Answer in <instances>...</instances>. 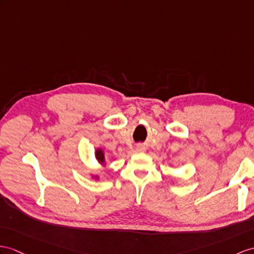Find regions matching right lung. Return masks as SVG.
Returning a JSON list of instances; mask_svg holds the SVG:
<instances>
[{
  "mask_svg": "<svg viewBox=\"0 0 254 254\" xmlns=\"http://www.w3.org/2000/svg\"><path fill=\"white\" fill-rule=\"evenodd\" d=\"M95 158H96V160H97V163L100 165L102 168H108V166H107V163H106V154H104V150L102 147H98L97 150H96V152H95ZM90 178L91 179H95V180H99V177L98 175H95V174H90Z\"/></svg>",
  "mask_w": 254,
  "mask_h": 254,
  "instance_id": "obj_1",
  "label": "right lung"
}]
</instances>
